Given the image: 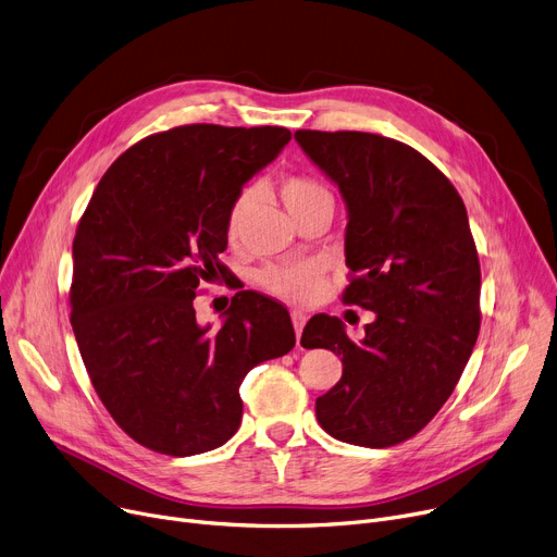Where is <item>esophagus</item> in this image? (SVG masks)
<instances>
[{"mask_svg":"<svg viewBox=\"0 0 557 557\" xmlns=\"http://www.w3.org/2000/svg\"><path fill=\"white\" fill-rule=\"evenodd\" d=\"M290 320H294L296 336H298V343H300V334H302V327L307 323V313L305 311H290Z\"/></svg>","mask_w":557,"mask_h":557,"instance_id":"34e87169","label":"esophagus"}]
</instances>
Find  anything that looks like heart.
Returning <instances> with one entry per match:
<instances>
[{
  "mask_svg": "<svg viewBox=\"0 0 557 557\" xmlns=\"http://www.w3.org/2000/svg\"><path fill=\"white\" fill-rule=\"evenodd\" d=\"M280 196L290 216H296L300 210L309 208V205L323 198L332 200L330 191L313 178H307V175H286V178H282ZM255 202H257L255 187L244 189L237 198H234L232 208L227 212V223H225L230 239L239 237ZM259 284L267 288L269 294L282 300L307 302V300H313L320 294V288H323V273H320V269L311 261L280 263V267L263 269L259 275Z\"/></svg>",
  "mask_w": 557,
  "mask_h": 557,
  "instance_id": "heart-1",
  "label": "heart"
}]
</instances>
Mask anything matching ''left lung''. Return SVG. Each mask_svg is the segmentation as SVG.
I'll use <instances>...</instances> for the list:
<instances>
[{"label":"left lung","mask_w":557,"mask_h":557,"mask_svg":"<svg viewBox=\"0 0 557 557\" xmlns=\"http://www.w3.org/2000/svg\"><path fill=\"white\" fill-rule=\"evenodd\" d=\"M298 144L347 205L343 302L374 311L363 341L313 315L302 347H327L341 382L315 399L332 437L393 447L422 431L454 393L481 330V263L465 202L447 175L397 139L298 131Z\"/></svg>","instance_id":"left-lung-1"}]
</instances>
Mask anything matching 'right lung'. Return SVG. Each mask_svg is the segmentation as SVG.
I'll return each instance as SVG.
<instances>
[{"label":"right lung","instance_id":"right-lung-1","mask_svg":"<svg viewBox=\"0 0 557 557\" xmlns=\"http://www.w3.org/2000/svg\"><path fill=\"white\" fill-rule=\"evenodd\" d=\"M290 139L282 126L189 124L144 137L103 173L72 246V330L85 370L135 443L166 456L225 445L239 386L296 345L288 311L239 290L221 330L196 320L202 282L227 269V212Z\"/></svg>","mask_w":557,"mask_h":557}]
</instances>
